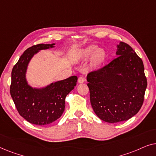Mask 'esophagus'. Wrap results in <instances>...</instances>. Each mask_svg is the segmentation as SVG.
Listing matches in <instances>:
<instances>
[{"label": "esophagus", "instance_id": "esophagus-1", "mask_svg": "<svg viewBox=\"0 0 156 156\" xmlns=\"http://www.w3.org/2000/svg\"><path fill=\"white\" fill-rule=\"evenodd\" d=\"M84 82V78L83 77V76H80V77L78 78V82L79 83H83Z\"/></svg>", "mask_w": 156, "mask_h": 156}]
</instances>
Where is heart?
I'll return each instance as SVG.
<instances>
[{"instance_id":"b5f03b06","label":"heart","mask_w":156,"mask_h":156,"mask_svg":"<svg viewBox=\"0 0 156 156\" xmlns=\"http://www.w3.org/2000/svg\"><path fill=\"white\" fill-rule=\"evenodd\" d=\"M93 55L91 65L93 67H97L105 58V52L102 49H99L96 45L87 47L78 52L76 57V61H85Z\"/></svg>"}]
</instances>
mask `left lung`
I'll use <instances>...</instances> for the list:
<instances>
[{"mask_svg":"<svg viewBox=\"0 0 156 156\" xmlns=\"http://www.w3.org/2000/svg\"><path fill=\"white\" fill-rule=\"evenodd\" d=\"M116 54V58L87 76L94 112L108 123L127 121L137 114L147 87L144 63L131 47L120 42Z\"/></svg>","mask_w":156,"mask_h":156,"instance_id":"1","label":"left lung"}]
</instances>
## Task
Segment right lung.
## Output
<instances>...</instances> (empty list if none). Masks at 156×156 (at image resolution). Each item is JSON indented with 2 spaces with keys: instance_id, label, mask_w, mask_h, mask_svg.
I'll return each instance as SVG.
<instances>
[{
  "instance_id": "add662e5",
  "label": "right lung",
  "mask_w": 156,
  "mask_h": 156,
  "mask_svg": "<svg viewBox=\"0 0 156 156\" xmlns=\"http://www.w3.org/2000/svg\"><path fill=\"white\" fill-rule=\"evenodd\" d=\"M55 44H38L27 48L12 70L10 95L20 116L33 124L44 126L58 119L65 111L66 97L77 82V76H72L40 89L27 84L25 74L32 57Z\"/></svg>"
}]
</instances>
